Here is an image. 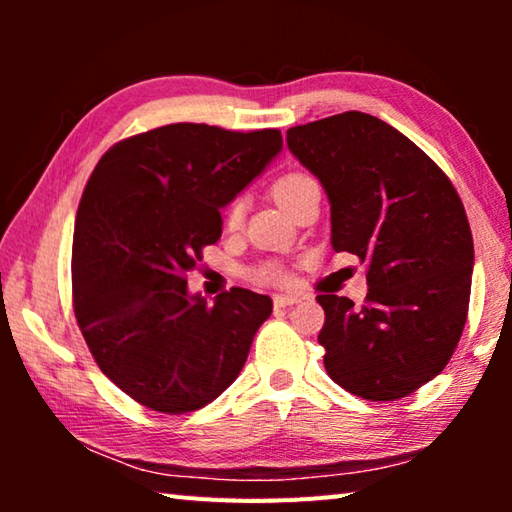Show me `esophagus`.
<instances>
[{"mask_svg":"<svg viewBox=\"0 0 512 512\" xmlns=\"http://www.w3.org/2000/svg\"><path fill=\"white\" fill-rule=\"evenodd\" d=\"M302 298L300 296H291V293H280V296H275L273 298V305L277 307V309H282V307H293V305H298Z\"/></svg>","mask_w":512,"mask_h":512,"instance_id":"obj_1","label":"esophagus"}]
</instances>
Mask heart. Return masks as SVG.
<instances>
[{
	"mask_svg": "<svg viewBox=\"0 0 512 512\" xmlns=\"http://www.w3.org/2000/svg\"><path fill=\"white\" fill-rule=\"evenodd\" d=\"M311 185H316V180L307 176V173L287 171V173H282V176H277L273 180L271 192H273L275 201L280 203L284 210L291 212L293 207H296V203L302 198V194H305ZM244 216H246V198L244 196L232 198L230 205L225 207V228H230V230L239 228L241 221H244ZM255 277H257V280H262V282L284 284V282H289V271L282 264L268 262V264H262L257 268Z\"/></svg>",
	"mask_w": 512,
	"mask_h": 512,
	"instance_id": "heart-1",
	"label": "heart"
}]
</instances>
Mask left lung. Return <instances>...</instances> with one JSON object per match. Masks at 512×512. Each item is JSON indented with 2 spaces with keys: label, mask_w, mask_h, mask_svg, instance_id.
Listing matches in <instances>:
<instances>
[{
  "label": "left lung",
  "mask_w": 512,
  "mask_h": 512,
  "mask_svg": "<svg viewBox=\"0 0 512 512\" xmlns=\"http://www.w3.org/2000/svg\"><path fill=\"white\" fill-rule=\"evenodd\" d=\"M291 153L332 205V248L366 264L368 293H320L318 343L336 384L393 402L440 375L470 307L474 244L452 180L409 137L366 112L293 126Z\"/></svg>",
  "instance_id": "8db88e82"
}]
</instances>
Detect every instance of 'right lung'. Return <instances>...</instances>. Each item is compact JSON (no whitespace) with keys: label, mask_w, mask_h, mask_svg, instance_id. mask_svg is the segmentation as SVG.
<instances>
[{"label":"right lung","mask_w":512,"mask_h":512,"mask_svg":"<svg viewBox=\"0 0 512 512\" xmlns=\"http://www.w3.org/2000/svg\"><path fill=\"white\" fill-rule=\"evenodd\" d=\"M280 149L277 128L185 121L126 137L94 167L74 223V314L103 375L146 409L216 400L271 316V298L241 287L214 305L189 296L187 273L219 241L221 207Z\"/></svg>","instance_id":"1"}]
</instances>
